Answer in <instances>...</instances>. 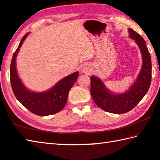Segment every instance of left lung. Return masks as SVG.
I'll return each mask as SVG.
<instances>
[{"label": "left lung", "instance_id": "left-lung-1", "mask_svg": "<svg viewBox=\"0 0 160 160\" xmlns=\"http://www.w3.org/2000/svg\"><path fill=\"white\" fill-rule=\"evenodd\" d=\"M128 32L130 37L138 45L142 56L141 71L129 90L120 94H112L101 80L95 76L90 78V92L94 102L102 109L112 113H123L133 109L148 92L151 83V57L145 40L133 29H128Z\"/></svg>", "mask_w": 160, "mask_h": 160}]
</instances>
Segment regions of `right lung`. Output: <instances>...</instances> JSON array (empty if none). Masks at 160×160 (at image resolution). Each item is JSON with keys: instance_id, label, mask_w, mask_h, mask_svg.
Listing matches in <instances>:
<instances>
[{"instance_id": "obj_1", "label": "right lung", "mask_w": 160, "mask_h": 160, "mask_svg": "<svg viewBox=\"0 0 160 160\" xmlns=\"http://www.w3.org/2000/svg\"><path fill=\"white\" fill-rule=\"evenodd\" d=\"M28 34L21 39L12 58L10 68V83L15 96L24 107L38 116H48L56 113L63 109L67 102L68 92L78 77V72L68 75L59 81L56 85L44 92H32L21 82L17 73L15 59L20 48Z\"/></svg>"}]
</instances>
